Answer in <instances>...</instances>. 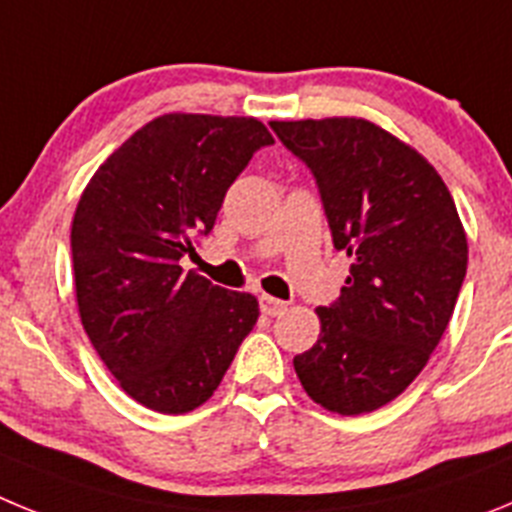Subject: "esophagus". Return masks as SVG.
Listing matches in <instances>:
<instances>
[{
    "instance_id": "esophagus-1",
    "label": "esophagus",
    "mask_w": 512,
    "mask_h": 512,
    "mask_svg": "<svg viewBox=\"0 0 512 512\" xmlns=\"http://www.w3.org/2000/svg\"><path fill=\"white\" fill-rule=\"evenodd\" d=\"M259 307H261V312H264V315H271V318H274V315H279V312H282L284 307H287V302L277 300V297L261 295L259 297Z\"/></svg>"
}]
</instances>
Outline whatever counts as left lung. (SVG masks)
I'll return each mask as SVG.
<instances>
[{"mask_svg": "<svg viewBox=\"0 0 512 512\" xmlns=\"http://www.w3.org/2000/svg\"><path fill=\"white\" fill-rule=\"evenodd\" d=\"M269 125L310 169L333 246L354 261L295 372L325 410L372 413L423 372L449 325L467 277L459 212L436 169L374 122Z\"/></svg>", "mask_w": 512, "mask_h": 512, "instance_id": "obj_1", "label": "left lung"}]
</instances>
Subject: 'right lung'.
I'll return each mask as SVG.
<instances>
[{"instance_id":"1","label":"right lung","mask_w":512,"mask_h":512,"mask_svg":"<svg viewBox=\"0 0 512 512\" xmlns=\"http://www.w3.org/2000/svg\"><path fill=\"white\" fill-rule=\"evenodd\" d=\"M266 146L274 138L253 117H156L81 194L71 228L81 323L122 390L156 413L210 400L259 320L256 297L187 274L182 259Z\"/></svg>"}]
</instances>
